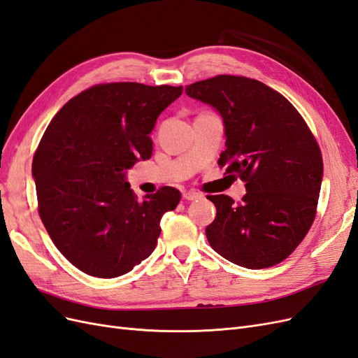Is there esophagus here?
I'll use <instances>...</instances> for the list:
<instances>
[{"label": "esophagus", "instance_id": "esophagus-1", "mask_svg": "<svg viewBox=\"0 0 358 358\" xmlns=\"http://www.w3.org/2000/svg\"><path fill=\"white\" fill-rule=\"evenodd\" d=\"M201 199V194L196 192V191H187L183 192V200H188V201H192V200H199Z\"/></svg>", "mask_w": 358, "mask_h": 358}]
</instances>
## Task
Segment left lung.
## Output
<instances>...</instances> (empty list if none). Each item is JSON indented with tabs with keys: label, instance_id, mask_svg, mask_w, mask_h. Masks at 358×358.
Segmentation results:
<instances>
[{
	"label": "left lung",
	"instance_id": "8db88e82",
	"mask_svg": "<svg viewBox=\"0 0 358 358\" xmlns=\"http://www.w3.org/2000/svg\"><path fill=\"white\" fill-rule=\"evenodd\" d=\"M224 119L225 173L245 182L242 201L208 196L216 216L206 236L216 252L246 268L288 258L315 220L322 155L305 119L282 94L243 76L220 74L187 86Z\"/></svg>",
	"mask_w": 358,
	"mask_h": 358
}]
</instances>
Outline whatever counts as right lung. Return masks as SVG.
<instances>
[{
  "label": "right lung",
  "instance_id": "right-lung-1",
  "mask_svg": "<svg viewBox=\"0 0 358 358\" xmlns=\"http://www.w3.org/2000/svg\"><path fill=\"white\" fill-rule=\"evenodd\" d=\"M183 86L99 83L53 116L32 159L38 215L59 252L82 272L121 276L157 246L162 215L179 189L162 187L138 200L124 170L152 155L159 113Z\"/></svg>",
  "mask_w": 358,
  "mask_h": 358
}]
</instances>
